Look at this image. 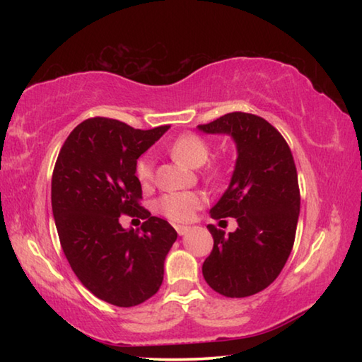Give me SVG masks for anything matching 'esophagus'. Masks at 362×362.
Wrapping results in <instances>:
<instances>
[{"label": "esophagus", "mask_w": 362, "mask_h": 362, "mask_svg": "<svg viewBox=\"0 0 362 362\" xmlns=\"http://www.w3.org/2000/svg\"><path fill=\"white\" fill-rule=\"evenodd\" d=\"M175 230H177V233H179V236H183V235H187V233L189 231V226H185V225H177V226H175Z\"/></svg>", "instance_id": "obj_1"}]
</instances>
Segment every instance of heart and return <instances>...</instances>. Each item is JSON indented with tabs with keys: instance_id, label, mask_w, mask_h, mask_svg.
Here are the masks:
<instances>
[{
	"instance_id": "obj_1",
	"label": "heart",
	"mask_w": 362,
	"mask_h": 362,
	"mask_svg": "<svg viewBox=\"0 0 362 362\" xmlns=\"http://www.w3.org/2000/svg\"><path fill=\"white\" fill-rule=\"evenodd\" d=\"M169 151L175 159L187 164L188 168H201L209 159V145L204 139L196 134H183L169 145ZM136 175L140 182H148L153 175L151 158L142 156L136 164ZM204 194L198 192H175L161 196L156 203L158 212L174 220V222H188L194 212L204 204Z\"/></svg>"
}]
</instances>
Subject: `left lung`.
I'll use <instances>...</instances> for the list:
<instances>
[{"label": "left lung", "instance_id": "1", "mask_svg": "<svg viewBox=\"0 0 362 362\" xmlns=\"http://www.w3.org/2000/svg\"><path fill=\"white\" fill-rule=\"evenodd\" d=\"M198 129L230 136L238 155L230 185L209 212L216 220L235 217L238 228L225 235L207 225L214 247L203 276L225 297L254 296L278 278L296 240L300 192L291 148L268 121L243 112Z\"/></svg>", "mask_w": 362, "mask_h": 362}]
</instances>
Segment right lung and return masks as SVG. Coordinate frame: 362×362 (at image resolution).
Listing matches in <instances>:
<instances>
[{
    "instance_id": "add662e5",
    "label": "right lung",
    "mask_w": 362,
    "mask_h": 362,
    "mask_svg": "<svg viewBox=\"0 0 362 362\" xmlns=\"http://www.w3.org/2000/svg\"><path fill=\"white\" fill-rule=\"evenodd\" d=\"M169 126L140 131L118 119L90 118L66 137L52 174V214L64 254L86 289L103 302L136 306L163 284L164 260L177 240L166 220L139 204L140 155ZM122 213L145 218L122 229Z\"/></svg>"
}]
</instances>
